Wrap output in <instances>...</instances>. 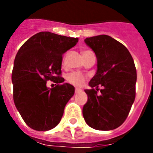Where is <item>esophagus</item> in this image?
Returning <instances> with one entry per match:
<instances>
[{"instance_id": "1", "label": "esophagus", "mask_w": 153, "mask_h": 153, "mask_svg": "<svg viewBox=\"0 0 153 153\" xmlns=\"http://www.w3.org/2000/svg\"><path fill=\"white\" fill-rule=\"evenodd\" d=\"M80 91H82L81 89H79V88L75 89V93H79V92H80Z\"/></svg>"}]
</instances>
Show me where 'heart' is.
<instances>
[{
  "instance_id": "1",
  "label": "heart",
  "mask_w": 153,
  "mask_h": 153,
  "mask_svg": "<svg viewBox=\"0 0 153 153\" xmlns=\"http://www.w3.org/2000/svg\"><path fill=\"white\" fill-rule=\"evenodd\" d=\"M85 79H86V77L84 76L83 74H82L81 73H78V72H71V73L67 74V82L75 86H82L84 83Z\"/></svg>"
}]
</instances>
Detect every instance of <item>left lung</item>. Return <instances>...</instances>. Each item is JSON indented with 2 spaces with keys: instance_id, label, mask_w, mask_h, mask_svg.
<instances>
[{
  "instance_id": "left-lung-1",
  "label": "left lung",
  "mask_w": 153,
  "mask_h": 153,
  "mask_svg": "<svg viewBox=\"0 0 153 153\" xmlns=\"http://www.w3.org/2000/svg\"><path fill=\"white\" fill-rule=\"evenodd\" d=\"M97 57V72L85 90L88 100L82 109L90 127L97 130H112L126 121L135 100L137 71L128 50L106 35L85 39ZM103 87L98 96V85ZM96 87L97 91L93 89Z\"/></svg>"
}]
</instances>
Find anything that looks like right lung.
Returning <instances> with one entry per match:
<instances>
[{
    "instance_id": "1",
    "label": "right lung",
    "mask_w": 153,
    "mask_h": 153,
    "mask_svg": "<svg viewBox=\"0 0 153 153\" xmlns=\"http://www.w3.org/2000/svg\"><path fill=\"white\" fill-rule=\"evenodd\" d=\"M78 38L41 32L27 39L14 60L13 100L25 122L37 131L55 128L74 87L60 77L62 55L76 45ZM48 80L58 83L46 86Z\"/></svg>"
}]
</instances>
